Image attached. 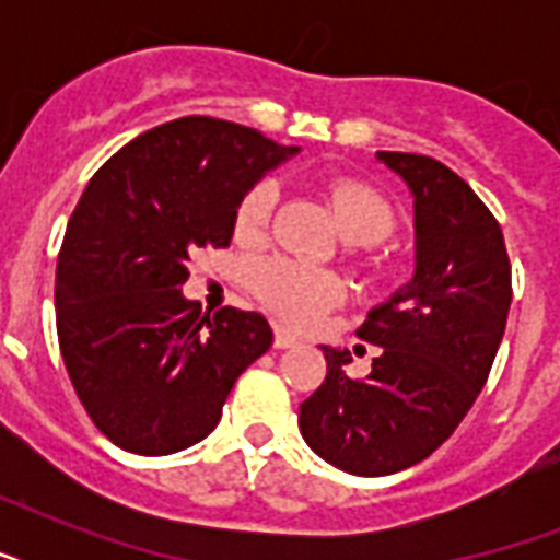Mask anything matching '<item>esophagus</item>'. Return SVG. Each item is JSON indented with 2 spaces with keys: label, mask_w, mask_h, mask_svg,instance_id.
<instances>
[{
  "label": "esophagus",
  "mask_w": 560,
  "mask_h": 560,
  "mask_svg": "<svg viewBox=\"0 0 560 560\" xmlns=\"http://www.w3.org/2000/svg\"><path fill=\"white\" fill-rule=\"evenodd\" d=\"M276 349H296L299 342V337L293 331H288V328H276Z\"/></svg>",
  "instance_id": "obj_1"
}]
</instances>
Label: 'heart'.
Listing matches in <instances>:
<instances>
[{"instance_id":"obj_1","label":"heart","mask_w":560,"mask_h":560,"mask_svg":"<svg viewBox=\"0 0 560 560\" xmlns=\"http://www.w3.org/2000/svg\"><path fill=\"white\" fill-rule=\"evenodd\" d=\"M276 197L279 186L272 179H261L246 191L235 214V235L241 241H255L267 229ZM331 200L342 235L351 244H381L395 232V209L366 183L340 179L334 183ZM253 288L264 305L293 325H314L319 316L342 302V281L334 272L293 258H267L258 264L253 272Z\"/></svg>"}]
</instances>
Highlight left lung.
<instances>
[{
	"label": "left lung",
	"mask_w": 560,
	"mask_h": 560,
	"mask_svg": "<svg viewBox=\"0 0 560 560\" xmlns=\"http://www.w3.org/2000/svg\"><path fill=\"white\" fill-rule=\"evenodd\" d=\"M416 206V276L369 311L360 340L381 346L366 377L323 346L328 374L299 407L307 447L334 468L386 477L442 447L486 386L512 305L503 229L474 188L418 153L381 151Z\"/></svg>",
	"instance_id": "left-lung-1"
}]
</instances>
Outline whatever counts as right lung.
Masks as SVG:
<instances>
[{"label": "right lung", "instance_id": "add662e5", "mask_svg": "<svg viewBox=\"0 0 560 560\" xmlns=\"http://www.w3.org/2000/svg\"><path fill=\"white\" fill-rule=\"evenodd\" d=\"M299 153L253 127L186 116L109 156L57 255V340L92 424L121 451L168 456L218 427L237 374L272 346L255 311L183 296L200 249L229 246L246 191Z\"/></svg>", "mask_w": 560, "mask_h": 560}]
</instances>
